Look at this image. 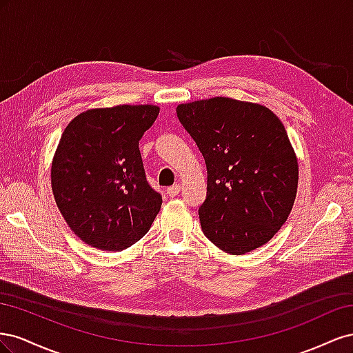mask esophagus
I'll use <instances>...</instances> for the list:
<instances>
[{"label":"esophagus","mask_w":353,"mask_h":353,"mask_svg":"<svg viewBox=\"0 0 353 353\" xmlns=\"http://www.w3.org/2000/svg\"><path fill=\"white\" fill-rule=\"evenodd\" d=\"M179 191H181V185H179V184H175V185H172V187H169V188L166 190V193H168L169 197H175V196L179 194Z\"/></svg>","instance_id":"1"}]
</instances>
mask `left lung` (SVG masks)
<instances>
[{
    "label": "left lung",
    "instance_id": "8db88e82",
    "mask_svg": "<svg viewBox=\"0 0 353 353\" xmlns=\"http://www.w3.org/2000/svg\"><path fill=\"white\" fill-rule=\"evenodd\" d=\"M176 114L206 162L203 234L230 254L261 248L287 221L297 191V160L281 121L261 104L227 97L179 104Z\"/></svg>",
    "mask_w": 353,
    "mask_h": 353
}]
</instances>
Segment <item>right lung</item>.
<instances>
[{"mask_svg":"<svg viewBox=\"0 0 353 353\" xmlns=\"http://www.w3.org/2000/svg\"><path fill=\"white\" fill-rule=\"evenodd\" d=\"M156 105H116L78 114L52 159L51 185L70 230L95 249L121 252L145 236L162 206L148 184L140 140Z\"/></svg>","mask_w":353,"mask_h":353,"instance_id":"add662e5","label":"right lung"}]
</instances>
